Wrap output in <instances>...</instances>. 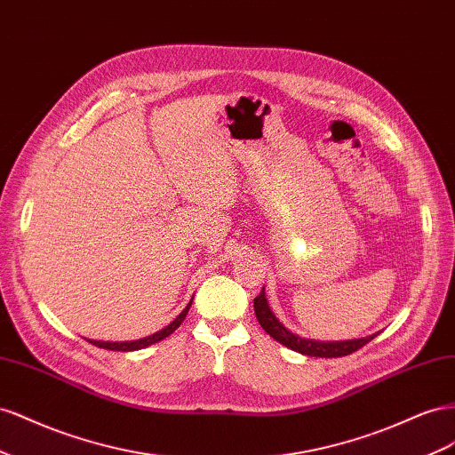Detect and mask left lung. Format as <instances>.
I'll return each mask as SVG.
<instances>
[{"label":"left lung","instance_id":"left-lung-1","mask_svg":"<svg viewBox=\"0 0 455 455\" xmlns=\"http://www.w3.org/2000/svg\"><path fill=\"white\" fill-rule=\"evenodd\" d=\"M253 308H255V316L261 323V328L276 339L278 343L285 345L288 348L295 350V353H301L307 356H318V358H339V356H347L353 355L355 350L362 348L366 343H370L373 337H378V333H371L368 337H360V339H348V341H315V339H305V337H299L291 333L283 323L275 316L272 313L267 295H265V288L261 290L255 299H253Z\"/></svg>","mask_w":455,"mask_h":455}]
</instances>
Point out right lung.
<instances>
[{"instance_id":"1","label":"right lung","mask_w":455,"mask_h":455,"mask_svg":"<svg viewBox=\"0 0 455 455\" xmlns=\"http://www.w3.org/2000/svg\"><path fill=\"white\" fill-rule=\"evenodd\" d=\"M190 305H192V301L183 308V313H180V315H179L172 323H167V326H165L164 330L156 331V333H152V335H148V337H142V339H137V341H114V343H110V341H93V339H89V343H91V345H95V347H99V348L122 350V353H129V350L145 348V347H148V345H154V343H158V341L165 339V337H170V335H172V333L180 326V323H183V320L187 318V313H188Z\"/></svg>"}]
</instances>
